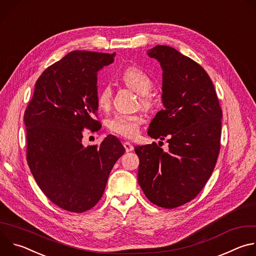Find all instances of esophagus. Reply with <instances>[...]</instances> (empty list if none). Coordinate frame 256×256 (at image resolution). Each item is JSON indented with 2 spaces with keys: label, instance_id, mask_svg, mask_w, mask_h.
Listing matches in <instances>:
<instances>
[{
  "label": "esophagus",
  "instance_id": "esophagus-1",
  "mask_svg": "<svg viewBox=\"0 0 256 256\" xmlns=\"http://www.w3.org/2000/svg\"><path fill=\"white\" fill-rule=\"evenodd\" d=\"M124 147L126 152H130V151L134 150V146L130 142H124Z\"/></svg>",
  "mask_w": 256,
  "mask_h": 256
}]
</instances>
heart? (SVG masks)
<instances>
[{"mask_svg":"<svg viewBox=\"0 0 256 256\" xmlns=\"http://www.w3.org/2000/svg\"><path fill=\"white\" fill-rule=\"evenodd\" d=\"M124 82L134 92L140 94V104L144 108H150L152 100L148 95L152 90V81L144 72L134 66L128 68L122 75ZM112 101V87L105 85L98 94V104L102 108L109 106ZM142 124V116L138 114H118L108 122V128L112 132L128 138H132L138 134Z\"/></svg>","mask_w":256,"mask_h":256,"instance_id":"obj_1","label":"heart"}]
</instances>
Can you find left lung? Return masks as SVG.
<instances>
[{
	"label": "left lung",
	"mask_w": 256,
	"mask_h": 256,
	"mask_svg": "<svg viewBox=\"0 0 256 256\" xmlns=\"http://www.w3.org/2000/svg\"><path fill=\"white\" fill-rule=\"evenodd\" d=\"M148 56L163 70L164 105L148 134L167 136L170 150L164 152L156 142L134 147L138 181L151 202L174 208L194 200L210 177L220 153L223 114L210 78L196 62L167 46L149 50Z\"/></svg>",
	"instance_id": "8db88e82"
}]
</instances>
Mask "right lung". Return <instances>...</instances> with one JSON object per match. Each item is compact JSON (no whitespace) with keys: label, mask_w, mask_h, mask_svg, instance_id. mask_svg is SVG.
I'll return each instance as SVG.
<instances>
[{"label":"right lung","mask_w":256,"mask_h":256,"mask_svg":"<svg viewBox=\"0 0 256 256\" xmlns=\"http://www.w3.org/2000/svg\"><path fill=\"white\" fill-rule=\"evenodd\" d=\"M116 54L74 50L38 79L24 114L27 163L42 192L72 212L92 208L102 198L120 140L108 134L100 144H82L83 130H97V72Z\"/></svg>","instance_id":"obj_1"}]
</instances>
